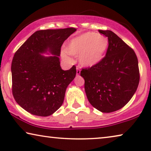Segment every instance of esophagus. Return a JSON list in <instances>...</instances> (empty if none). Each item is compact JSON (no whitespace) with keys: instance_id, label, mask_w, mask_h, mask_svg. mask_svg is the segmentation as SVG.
I'll return each instance as SVG.
<instances>
[{"instance_id":"34e87169","label":"esophagus","mask_w":151,"mask_h":151,"mask_svg":"<svg viewBox=\"0 0 151 151\" xmlns=\"http://www.w3.org/2000/svg\"><path fill=\"white\" fill-rule=\"evenodd\" d=\"M80 71H81V70H80V69L79 67H77L76 68V74H77V76H79L80 74Z\"/></svg>"}]
</instances>
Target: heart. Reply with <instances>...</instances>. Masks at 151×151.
<instances>
[{
	"mask_svg": "<svg viewBox=\"0 0 151 151\" xmlns=\"http://www.w3.org/2000/svg\"><path fill=\"white\" fill-rule=\"evenodd\" d=\"M109 41L105 36L95 32H87L71 40L67 51L72 55H79L82 65L91 67L98 64L106 53Z\"/></svg>",
	"mask_w": 151,
	"mask_h": 151,
	"instance_id": "b5f03b06",
	"label": "heart"
}]
</instances>
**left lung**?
Returning <instances> with one entry per match:
<instances>
[{"instance_id":"left-lung-1","label":"left lung","mask_w":151,"mask_h":151,"mask_svg":"<svg viewBox=\"0 0 151 151\" xmlns=\"http://www.w3.org/2000/svg\"><path fill=\"white\" fill-rule=\"evenodd\" d=\"M108 38L106 55L96 65L83 68L84 89L88 102L103 113L116 111L133 96L139 82L135 51L115 33L99 30Z\"/></svg>"}]
</instances>
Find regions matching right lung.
Instances as JSON below:
<instances>
[{
  "label": "right lung",
  "instance_id": "add662e5",
  "mask_svg": "<svg viewBox=\"0 0 151 151\" xmlns=\"http://www.w3.org/2000/svg\"><path fill=\"white\" fill-rule=\"evenodd\" d=\"M76 31L69 27L34 33L16 51L12 63V94L31 114L46 117L63 104L65 91L76 75V67L64 71L59 56L61 47ZM49 50L55 55L45 57Z\"/></svg>",
  "mask_w": 151,
  "mask_h": 151
}]
</instances>
